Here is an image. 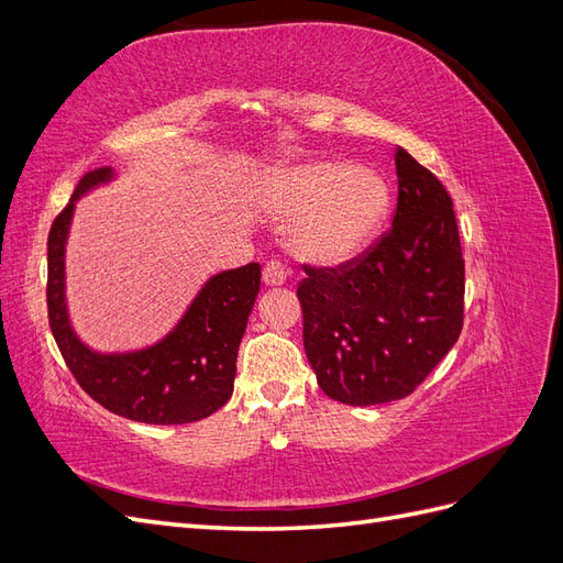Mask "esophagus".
Here are the masks:
<instances>
[{
  "label": "esophagus",
  "mask_w": 563,
  "mask_h": 563,
  "mask_svg": "<svg viewBox=\"0 0 563 563\" xmlns=\"http://www.w3.org/2000/svg\"><path fill=\"white\" fill-rule=\"evenodd\" d=\"M263 279L267 286H282L286 282V267L279 261H269L263 267Z\"/></svg>",
  "instance_id": "esophagus-1"
}]
</instances>
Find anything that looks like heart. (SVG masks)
I'll list each match as a JSON object with an SVG mask.
<instances>
[{"label":"heart","instance_id":"b5f03b06","mask_svg":"<svg viewBox=\"0 0 563 563\" xmlns=\"http://www.w3.org/2000/svg\"><path fill=\"white\" fill-rule=\"evenodd\" d=\"M391 185L350 159L286 166L269 178L267 209L288 225V249L314 265H345L362 255L387 225Z\"/></svg>","mask_w":563,"mask_h":563}]
</instances>
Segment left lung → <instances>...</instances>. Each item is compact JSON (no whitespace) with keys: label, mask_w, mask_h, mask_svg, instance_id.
I'll use <instances>...</instances> for the list:
<instances>
[{"label":"left lung","mask_w":563,"mask_h":563,"mask_svg":"<svg viewBox=\"0 0 563 563\" xmlns=\"http://www.w3.org/2000/svg\"><path fill=\"white\" fill-rule=\"evenodd\" d=\"M391 228L354 261L308 267L298 286L302 343L323 395L397 401L430 376L463 331L465 261L453 201L404 147Z\"/></svg>","instance_id":"left-lung-1"}]
</instances>
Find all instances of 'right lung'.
Returning a JSON list of instances; mask_svg holds the SVG:
<instances>
[{"label": "right lung", "instance_id": "right-lung-1", "mask_svg": "<svg viewBox=\"0 0 563 563\" xmlns=\"http://www.w3.org/2000/svg\"><path fill=\"white\" fill-rule=\"evenodd\" d=\"M114 180L110 166L89 172L48 232L46 305L51 333L67 368L108 411L147 424L209 418L232 397L246 321L261 291V265L225 269L199 288L180 321L159 343L135 352H96L75 333L65 300V244L75 203Z\"/></svg>", "mask_w": 563, "mask_h": 563}]
</instances>
